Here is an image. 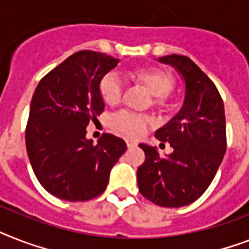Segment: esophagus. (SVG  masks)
<instances>
[{
	"label": "esophagus",
	"mask_w": 249,
	"mask_h": 249,
	"mask_svg": "<svg viewBox=\"0 0 249 249\" xmlns=\"http://www.w3.org/2000/svg\"><path fill=\"white\" fill-rule=\"evenodd\" d=\"M126 145H128L129 148H134L138 145V143L134 142V141H131V139H126Z\"/></svg>",
	"instance_id": "1"
}]
</instances>
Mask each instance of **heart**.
I'll list each match as a JSON object with an SVG mask.
<instances>
[{"label":"heart","mask_w":249,"mask_h":249,"mask_svg":"<svg viewBox=\"0 0 249 249\" xmlns=\"http://www.w3.org/2000/svg\"><path fill=\"white\" fill-rule=\"evenodd\" d=\"M126 76L152 94V105L156 108L166 110L170 106L169 96L175 87V78L169 70L159 66H142L128 70ZM121 84L115 75L106 74L100 79L98 94L107 106H116L121 100ZM152 123L147 115L128 111H120L110 119L111 128L130 138L141 137Z\"/></svg>","instance_id":"obj_1"}]
</instances>
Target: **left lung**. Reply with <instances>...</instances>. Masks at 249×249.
Returning a JSON list of instances; mask_svg holds the SVG:
<instances>
[{"label":"left lung","mask_w":249,"mask_h":249,"mask_svg":"<svg viewBox=\"0 0 249 249\" xmlns=\"http://www.w3.org/2000/svg\"><path fill=\"white\" fill-rule=\"evenodd\" d=\"M185 80L181 110L155 137L173 152L161 157L155 147L141 143L144 162L137 178L141 195L162 207H181L197 201L213 180L226 151L223 98L211 79L183 54L160 57Z\"/></svg>","instance_id":"left-lung-1"}]
</instances>
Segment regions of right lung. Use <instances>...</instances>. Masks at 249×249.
I'll return each mask as SVG.
<instances>
[{
  "label": "right lung",
  "mask_w": 249,
  "mask_h": 249,
  "mask_svg": "<svg viewBox=\"0 0 249 249\" xmlns=\"http://www.w3.org/2000/svg\"><path fill=\"white\" fill-rule=\"evenodd\" d=\"M118 62L101 52H75L40 79L34 90L26 152L40 185L60 199L88 201L102 195L111 169L126 149L114 134H102L97 144L86 138L87 125L105 108L98 82Z\"/></svg>",
  "instance_id": "1"
}]
</instances>
